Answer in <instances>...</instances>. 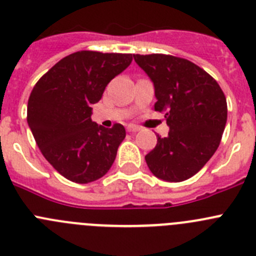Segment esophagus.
<instances>
[{
	"label": "esophagus",
	"instance_id": "obj_1",
	"mask_svg": "<svg viewBox=\"0 0 256 256\" xmlns=\"http://www.w3.org/2000/svg\"><path fill=\"white\" fill-rule=\"evenodd\" d=\"M139 130H140L139 126L132 125V124L128 125V132H136V131H139Z\"/></svg>",
	"mask_w": 256,
	"mask_h": 256
}]
</instances>
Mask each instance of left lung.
Returning a JSON list of instances; mask_svg holds the SVG:
<instances>
[{
	"instance_id": "1",
	"label": "left lung",
	"mask_w": 256,
	"mask_h": 256,
	"mask_svg": "<svg viewBox=\"0 0 256 256\" xmlns=\"http://www.w3.org/2000/svg\"><path fill=\"white\" fill-rule=\"evenodd\" d=\"M154 83L155 111L164 112L169 132L158 135L145 155L150 172L166 182H182L204 168L218 148L228 104L214 78L192 62L166 54H134Z\"/></svg>"
}]
</instances>
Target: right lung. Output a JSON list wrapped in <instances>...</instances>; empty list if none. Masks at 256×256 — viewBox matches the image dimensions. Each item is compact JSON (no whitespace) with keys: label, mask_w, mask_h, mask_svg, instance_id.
<instances>
[{"label":"right lung","mask_w":256,"mask_h":256,"mask_svg":"<svg viewBox=\"0 0 256 256\" xmlns=\"http://www.w3.org/2000/svg\"><path fill=\"white\" fill-rule=\"evenodd\" d=\"M132 54L82 50L50 68L34 86L28 102V124L44 158L74 183L97 180L112 166L126 131L90 120L92 104L106 86L125 70Z\"/></svg>","instance_id":"obj_1"}]
</instances>
